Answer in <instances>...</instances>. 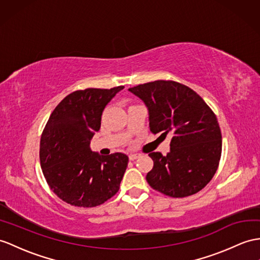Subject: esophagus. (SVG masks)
Here are the masks:
<instances>
[{"instance_id":"1","label":"esophagus","mask_w":260,"mask_h":260,"mask_svg":"<svg viewBox=\"0 0 260 260\" xmlns=\"http://www.w3.org/2000/svg\"><path fill=\"white\" fill-rule=\"evenodd\" d=\"M138 157H140V154H139V153H131V154L129 155V159H130L131 161H135L136 159H138Z\"/></svg>"}]
</instances>
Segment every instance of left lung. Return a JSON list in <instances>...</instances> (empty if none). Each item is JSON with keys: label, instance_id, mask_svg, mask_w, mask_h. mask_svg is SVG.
<instances>
[{"label": "left lung", "instance_id": "left-lung-1", "mask_svg": "<svg viewBox=\"0 0 260 260\" xmlns=\"http://www.w3.org/2000/svg\"><path fill=\"white\" fill-rule=\"evenodd\" d=\"M143 101L152 134L171 136L167 155L151 152L154 162L147 174L149 185L171 198L201 191L216 172L221 154V134L216 116L191 88L156 80L129 88Z\"/></svg>", "mask_w": 260, "mask_h": 260}]
</instances>
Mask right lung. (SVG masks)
<instances>
[{
    "mask_svg": "<svg viewBox=\"0 0 260 260\" xmlns=\"http://www.w3.org/2000/svg\"><path fill=\"white\" fill-rule=\"evenodd\" d=\"M123 88L74 91L48 119L41 138V167L52 191L68 204L93 207L118 192L128 155H100L90 149V141L106 106Z\"/></svg>",
    "mask_w": 260,
    "mask_h": 260,
    "instance_id": "obj_1",
    "label": "right lung"
}]
</instances>
